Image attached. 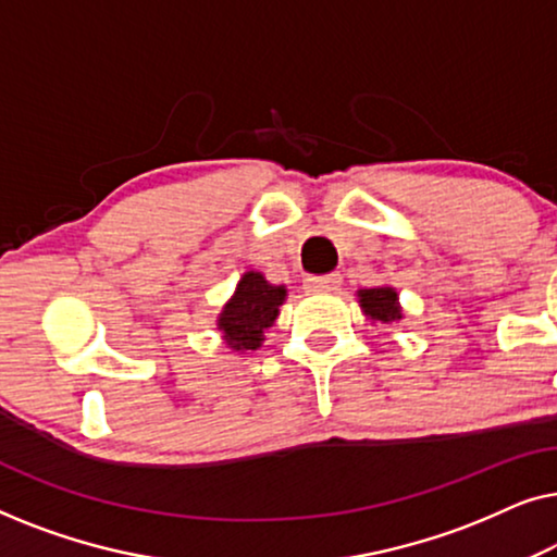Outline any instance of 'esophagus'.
Instances as JSON below:
<instances>
[{
    "label": "esophagus",
    "mask_w": 557,
    "mask_h": 557,
    "mask_svg": "<svg viewBox=\"0 0 557 557\" xmlns=\"http://www.w3.org/2000/svg\"><path fill=\"white\" fill-rule=\"evenodd\" d=\"M342 284V276L339 273H326V276H309L304 281V286H307V292L311 294H332L337 292Z\"/></svg>",
    "instance_id": "obj_1"
}]
</instances>
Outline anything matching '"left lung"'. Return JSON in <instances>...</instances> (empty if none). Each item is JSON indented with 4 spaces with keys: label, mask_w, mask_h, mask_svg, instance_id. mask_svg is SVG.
<instances>
[{
    "label": "left lung",
    "mask_w": 557,
    "mask_h": 557,
    "mask_svg": "<svg viewBox=\"0 0 557 557\" xmlns=\"http://www.w3.org/2000/svg\"><path fill=\"white\" fill-rule=\"evenodd\" d=\"M360 307L364 317L372 319L375 324H391L403 319V309L398 301V292L391 286H377V288H360Z\"/></svg>",
    "instance_id": "1"
}]
</instances>
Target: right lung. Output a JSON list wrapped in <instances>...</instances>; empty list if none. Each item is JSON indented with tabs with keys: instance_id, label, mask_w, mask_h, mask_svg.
<instances>
[{
	"instance_id": "1",
	"label": "right lung",
	"mask_w": 557,
	"mask_h": 557,
	"mask_svg": "<svg viewBox=\"0 0 557 557\" xmlns=\"http://www.w3.org/2000/svg\"><path fill=\"white\" fill-rule=\"evenodd\" d=\"M286 299V286H273L263 273L246 271L235 286V294L225 304L218 317V330L223 332L227 347L258 349L263 342V332L273 326L278 317V307Z\"/></svg>"
}]
</instances>
